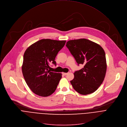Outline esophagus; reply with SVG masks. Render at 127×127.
<instances>
[{"label":"esophagus","instance_id":"esophagus-1","mask_svg":"<svg viewBox=\"0 0 127 127\" xmlns=\"http://www.w3.org/2000/svg\"><path fill=\"white\" fill-rule=\"evenodd\" d=\"M67 73H64V72H63L62 73V74L63 75H64V76H65V75H67Z\"/></svg>","mask_w":127,"mask_h":127}]
</instances>
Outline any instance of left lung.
Instances as JSON below:
<instances>
[{
	"instance_id": "obj_1",
	"label": "left lung",
	"mask_w": 127,
	"mask_h": 127,
	"mask_svg": "<svg viewBox=\"0 0 127 127\" xmlns=\"http://www.w3.org/2000/svg\"><path fill=\"white\" fill-rule=\"evenodd\" d=\"M76 61L83 65L76 71L70 81L75 91L81 95H88L96 91L105 77L107 64L105 53L99 44L86 39L68 41L66 45Z\"/></svg>"
}]
</instances>
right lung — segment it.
Returning <instances> with one entry per match:
<instances>
[{
    "label": "right lung",
    "mask_w": 127,
    "mask_h": 127,
    "mask_svg": "<svg viewBox=\"0 0 127 127\" xmlns=\"http://www.w3.org/2000/svg\"><path fill=\"white\" fill-rule=\"evenodd\" d=\"M65 40L41 39L30 46L23 56L22 71L27 85L35 94L47 97L56 90L62 74L51 72V63L64 46Z\"/></svg>",
    "instance_id": "add662e5"
}]
</instances>
